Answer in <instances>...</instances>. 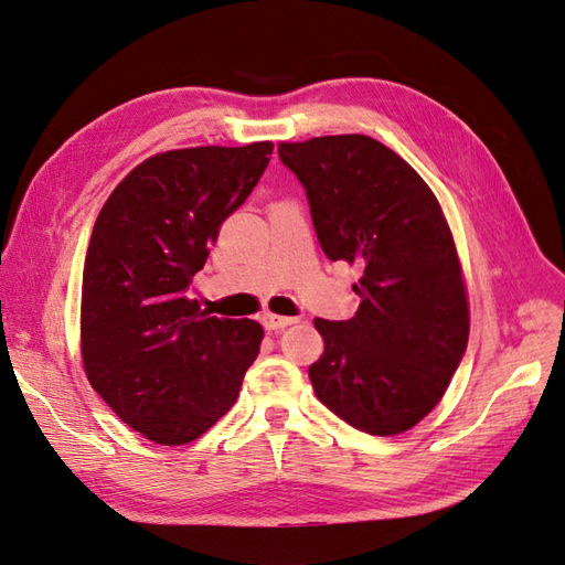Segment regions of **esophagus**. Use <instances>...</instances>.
Returning <instances> with one entry per match:
<instances>
[{
    "mask_svg": "<svg viewBox=\"0 0 565 565\" xmlns=\"http://www.w3.org/2000/svg\"><path fill=\"white\" fill-rule=\"evenodd\" d=\"M264 328L266 330H285V328H289V324H295L297 322V318H289V316H276V313H266L264 316Z\"/></svg>",
    "mask_w": 565,
    "mask_h": 565,
    "instance_id": "esophagus-1",
    "label": "esophagus"
}]
</instances>
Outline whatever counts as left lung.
Masks as SVG:
<instances>
[{"mask_svg":"<svg viewBox=\"0 0 565 565\" xmlns=\"http://www.w3.org/2000/svg\"><path fill=\"white\" fill-rule=\"evenodd\" d=\"M332 262L361 266L353 318H316V396L372 436L413 429L440 403L467 351L469 297L455 237L426 181L363 134L280 143Z\"/></svg>","mask_w":565,"mask_h":565,"instance_id":"1","label":"left lung"}]
</instances>
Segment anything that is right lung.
Returning a JSON list of instances; mask_svg holds the SVG:
<instances>
[{"mask_svg":"<svg viewBox=\"0 0 565 565\" xmlns=\"http://www.w3.org/2000/svg\"><path fill=\"white\" fill-rule=\"evenodd\" d=\"M270 152V141L158 152L115 185L96 216L82 273L84 374L119 419L158 446H185L212 429L259 355V322L207 316L188 285Z\"/></svg>","mask_w":565,"mask_h":565,"instance_id":"1","label":"right lung"}]
</instances>
